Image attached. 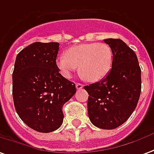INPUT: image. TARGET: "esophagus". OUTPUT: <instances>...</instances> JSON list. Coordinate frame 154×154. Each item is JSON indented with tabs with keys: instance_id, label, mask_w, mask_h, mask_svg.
<instances>
[{
	"instance_id": "obj_1",
	"label": "esophagus",
	"mask_w": 154,
	"mask_h": 154,
	"mask_svg": "<svg viewBox=\"0 0 154 154\" xmlns=\"http://www.w3.org/2000/svg\"><path fill=\"white\" fill-rule=\"evenodd\" d=\"M76 88H77V90H79V89H82L83 88V85L81 84V83H76Z\"/></svg>"
}]
</instances>
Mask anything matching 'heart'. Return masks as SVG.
<instances>
[{"instance_id":"obj_1","label":"heart","mask_w":154,"mask_h":154,"mask_svg":"<svg viewBox=\"0 0 154 154\" xmlns=\"http://www.w3.org/2000/svg\"><path fill=\"white\" fill-rule=\"evenodd\" d=\"M112 52L105 43L81 44L68 48L57 57V66L63 77L70 78L78 66L80 76L88 82H97L110 71Z\"/></svg>"}]
</instances>
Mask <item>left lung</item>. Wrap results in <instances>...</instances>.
I'll list each match as a JSON object with an SVG mask.
<instances>
[{
	"label": "left lung",
	"instance_id": "1",
	"mask_svg": "<svg viewBox=\"0 0 154 154\" xmlns=\"http://www.w3.org/2000/svg\"><path fill=\"white\" fill-rule=\"evenodd\" d=\"M112 52V69L100 82L85 86L90 121L103 129L122 125L137 107L141 93V69L135 52L121 39L104 40Z\"/></svg>",
	"mask_w": 154,
	"mask_h": 154
}]
</instances>
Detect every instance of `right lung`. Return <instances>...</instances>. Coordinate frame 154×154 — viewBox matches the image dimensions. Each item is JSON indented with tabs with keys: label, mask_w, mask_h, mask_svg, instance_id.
I'll return each mask as SVG.
<instances>
[{
	"label": "right lung",
	"mask_w": 154,
	"mask_h": 154,
	"mask_svg": "<svg viewBox=\"0 0 154 154\" xmlns=\"http://www.w3.org/2000/svg\"><path fill=\"white\" fill-rule=\"evenodd\" d=\"M58 42H34L17 56L12 73L15 108L32 129L50 133L59 128L62 107L76 93L74 82L59 73Z\"/></svg>",
	"instance_id": "1"
}]
</instances>
